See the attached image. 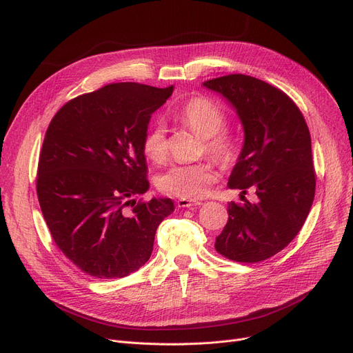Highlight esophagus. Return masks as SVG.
<instances>
[{"instance_id":"esophagus-1","label":"esophagus","mask_w":353,"mask_h":353,"mask_svg":"<svg viewBox=\"0 0 353 353\" xmlns=\"http://www.w3.org/2000/svg\"><path fill=\"white\" fill-rule=\"evenodd\" d=\"M177 208H194V206H200L201 201L197 200H188V199H179L177 201Z\"/></svg>"}]
</instances>
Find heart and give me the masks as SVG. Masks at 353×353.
Returning <instances> with one entry per match:
<instances>
[{
	"instance_id": "obj_1",
	"label": "heart",
	"mask_w": 353,
	"mask_h": 353,
	"mask_svg": "<svg viewBox=\"0 0 353 353\" xmlns=\"http://www.w3.org/2000/svg\"><path fill=\"white\" fill-rule=\"evenodd\" d=\"M174 119L203 137V153H208L225 167L237 161L240 143L225 128L226 113L217 103L203 96L193 97L177 110ZM143 152L156 164L163 163L169 156V140L163 123L157 121L147 130ZM214 180L216 170L212 161L177 164L157 177V188L167 196L194 200L205 196Z\"/></svg>"
}]
</instances>
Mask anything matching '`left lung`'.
Segmentation results:
<instances>
[{
	"label": "left lung",
	"instance_id": "obj_1",
	"mask_svg": "<svg viewBox=\"0 0 353 353\" xmlns=\"http://www.w3.org/2000/svg\"><path fill=\"white\" fill-rule=\"evenodd\" d=\"M223 94L245 127V145L230 174V189L257 201L229 203V219L216 237V252L240 263H257L283 250L296 237L312 208L316 172L309 128L285 91L262 80L229 74L205 83Z\"/></svg>",
	"mask_w": 353,
	"mask_h": 353
}]
</instances>
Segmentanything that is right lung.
I'll return each instance as SVG.
<instances>
[{
  "label": "right lung",
  "instance_id": "obj_1",
  "mask_svg": "<svg viewBox=\"0 0 353 353\" xmlns=\"http://www.w3.org/2000/svg\"><path fill=\"white\" fill-rule=\"evenodd\" d=\"M172 92V85L111 83L67 101L50 121L37 196L54 243L90 276L136 272L174 210L170 199L130 200L148 190L143 139Z\"/></svg>",
  "mask_w": 353,
  "mask_h": 353
}]
</instances>
